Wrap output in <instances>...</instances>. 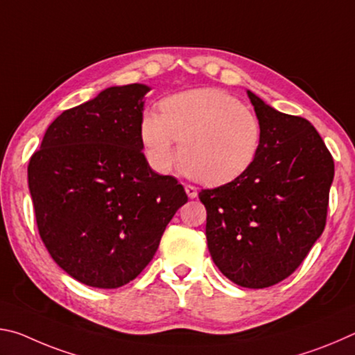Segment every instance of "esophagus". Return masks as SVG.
<instances>
[{"label":"esophagus","mask_w":355,"mask_h":355,"mask_svg":"<svg viewBox=\"0 0 355 355\" xmlns=\"http://www.w3.org/2000/svg\"><path fill=\"white\" fill-rule=\"evenodd\" d=\"M184 191H186V194H188V197H191V199H194V197H197V188H196V186L184 184Z\"/></svg>","instance_id":"1"}]
</instances>
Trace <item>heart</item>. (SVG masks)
Here are the masks:
<instances>
[{
  "instance_id": "1",
  "label": "heart",
  "mask_w": 355,
  "mask_h": 355,
  "mask_svg": "<svg viewBox=\"0 0 355 355\" xmlns=\"http://www.w3.org/2000/svg\"><path fill=\"white\" fill-rule=\"evenodd\" d=\"M161 114L142 116L139 133L150 166L167 172L178 158L189 177L205 184H225L254 163L261 144L255 112L222 89L207 87L169 95Z\"/></svg>"
}]
</instances>
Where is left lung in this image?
I'll use <instances>...</instances> for the list:
<instances>
[{
  "label": "left lung",
  "instance_id": "1",
  "mask_svg": "<svg viewBox=\"0 0 355 355\" xmlns=\"http://www.w3.org/2000/svg\"><path fill=\"white\" fill-rule=\"evenodd\" d=\"M261 144L241 177L202 189L207 241L233 284L268 288L296 271L326 227L334 158L307 119L275 111L250 91Z\"/></svg>",
  "mask_w": 355,
  "mask_h": 355
}]
</instances>
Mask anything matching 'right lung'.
Here are the masks:
<instances>
[{
  "label": "right lung",
  "mask_w": 355,
  "mask_h": 355,
  "mask_svg": "<svg viewBox=\"0 0 355 355\" xmlns=\"http://www.w3.org/2000/svg\"><path fill=\"white\" fill-rule=\"evenodd\" d=\"M144 84L110 87L64 111L28 164L39 235L53 260L95 288H119L152 260L188 202L172 175L150 169L139 125Z\"/></svg>",
  "instance_id": "1"
}]
</instances>
